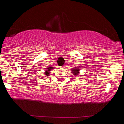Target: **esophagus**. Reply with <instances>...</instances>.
<instances>
[{"label": "esophagus", "instance_id": "34e87169", "mask_svg": "<svg viewBox=\"0 0 124 124\" xmlns=\"http://www.w3.org/2000/svg\"><path fill=\"white\" fill-rule=\"evenodd\" d=\"M61 67H62V68H65V65H63V66H62Z\"/></svg>", "mask_w": 124, "mask_h": 124}]
</instances>
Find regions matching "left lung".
<instances>
[{
  "label": "left lung",
  "instance_id": "1",
  "mask_svg": "<svg viewBox=\"0 0 124 124\" xmlns=\"http://www.w3.org/2000/svg\"><path fill=\"white\" fill-rule=\"evenodd\" d=\"M71 71H72V73H73V74L78 75V73H79V69L78 67H75L74 69H73L71 70Z\"/></svg>",
  "mask_w": 124,
  "mask_h": 124
}]
</instances>
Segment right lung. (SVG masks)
Here are the masks:
<instances>
[{"label": "right lung", "instance_id": "1", "mask_svg": "<svg viewBox=\"0 0 124 124\" xmlns=\"http://www.w3.org/2000/svg\"><path fill=\"white\" fill-rule=\"evenodd\" d=\"M53 68V67H47V70H46V72H45V74H46V75L47 76H49V74H49V73H49V72H48V71H51V70H50L52 69Z\"/></svg>", "mask_w": 124, "mask_h": 124}]
</instances>
